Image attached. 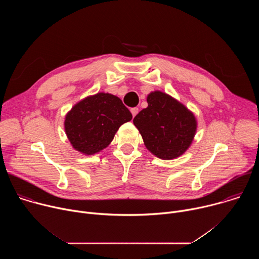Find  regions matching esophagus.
I'll return each mask as SVG.
<instances>
[{
  "mask_svg": "<svg viewBox=\"0 0 259 259\" xmlns=\"http://www.w3.org/2000/svg\"><path fill=\"white\" fill-rule=\"evenodd\" d=\"M130 110H131V114H132V116H133V117H135V116L137 115V113H138V107H132Z\"/></svg>",
  "mask_w": 259,
  "mask_h": 259,
  "instance_id": "esophagus-1",
  "label": "esophagus"
}]
</instances>
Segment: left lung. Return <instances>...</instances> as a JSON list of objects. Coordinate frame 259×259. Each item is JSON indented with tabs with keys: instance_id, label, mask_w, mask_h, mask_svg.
<instances>
[{
	"instance_id": "obj_1",
	"label": "left lung",
	"mask_w": 259,
	"mask_h": 259,
	"mask_svg": "<svg viewBox=\"0 0 259 259\" xmlns=\"http://www.w3.org/2000/svg\"><path fill=\"white\" fill-rule=\"evenodd\" d=\"M146 101L149 105L133 119L146 149L163 160H172L186 153L197 131L194 114L161 91L150 93Z\"/></svg>"
}]
</instances>
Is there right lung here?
Instances as JSON below:
<instances>
[{"mask_svg":"<svg viewBox=\"0 0 259 259\" xmlns=\"http://www.w3.org/2000/svg\"><path fill=\"white\" fill-rule=\"evenodd\" d=\"M131 119L130 110L119 97L100 92L71 107L65 116L64 130L73 149L90 156L105 149L120 126Z\"/></svg>","mask_w":259,"mask_h":259,"instance_id":"add662e5","label":"right lung"}]
</instances>
